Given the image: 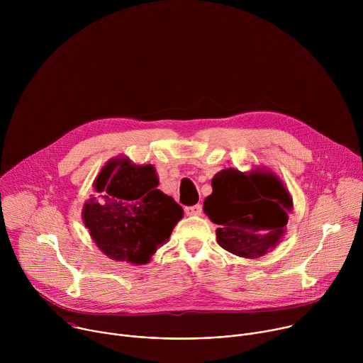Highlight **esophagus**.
Segmentation results:
<instances>
[{
  "label": "esophagus",
  "instance_id": "34e87169",
  "mask_svg": "<svg viewBox=\"0 0 363 363\" xmlns=\"http://www.w3.org/2000/svg\"><path fill=\"white\" fill-rule=\"evenodd\" d=\"M202 213V205L196 203L192 206H185V214L186 216H201Z\"/></svg>",
  "mask_w": 363,
  "mask_h": 363
}]
</instances>
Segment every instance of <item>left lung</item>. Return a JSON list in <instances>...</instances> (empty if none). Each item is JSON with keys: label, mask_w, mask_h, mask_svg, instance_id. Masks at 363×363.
I'll return each instance as SVG.
<instances>
[{"label": "left lung", "mask_w": 363, "mask_h": 363, "mask_svg": "<svg viewBox=\"0 0 363 363\" xmlns=\"http://www.w3.org/2000/svg\"><path fill=\"white\" fill-rule=\"evenodd\" d=\"M203 211L218 225V244L244 258H258L283 238L293 201L269 169L241 172L227 168L214 175Z\"/></svg>", "instance_id": "obj_1"}]
</instances>
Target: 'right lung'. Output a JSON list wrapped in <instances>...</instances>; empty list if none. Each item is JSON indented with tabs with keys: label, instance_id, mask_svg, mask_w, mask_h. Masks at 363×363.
Here are the masks:
<instances>
[{
	"label": "right lung",
	"instance_id": "right-lung-1",
	"mask_svg": "<svg viewBox=\"0 0 363 363\" xmlns=\"http://www.w3.org/2000/svg\"><path fill=\"white\" fill-rule=\"evenodd\" d=\"M153 165L111 160L94 179L97 196L83 205V223L99 250L116 262L146 264L164 245L184 210L158 189Z\"/></svg>",
	"mask_w": 363,
	"mask_h": 363
}]
</instances>
